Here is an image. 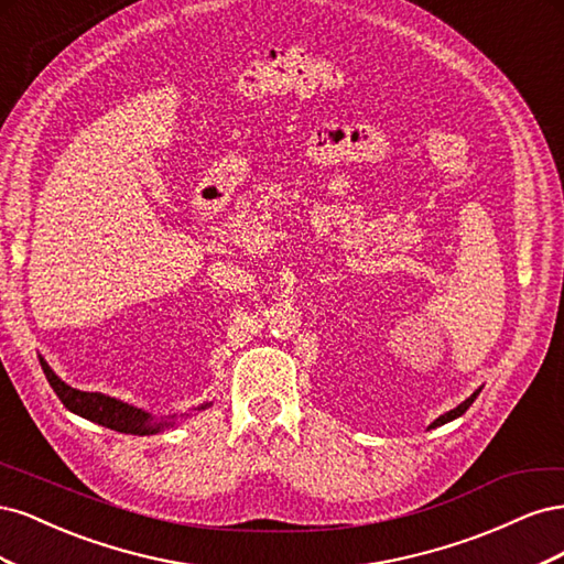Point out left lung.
<instances>
[{
	"instance_id": "obj_1",
	"label": "left lung",
	"mask_w": 564,
	"mask_h": 564,
	"mask_svg": "<svg viewBox=\"0 0 564 564\" xmlns=\"http://www.w3.org/2000/svg\"><path fill=\"white\" fill-rule=\"evenodd\" d=\"M477 395H480V390H475L473 395H470L466 402H460L456 409H452V412H447V414H442L440 419H435V421L431 423V429H437V425H445V423H449V421L458 419L460 414H466V409H468V406L475 402V398H477Z\"/></svg>"
}]
</instances>
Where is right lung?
<instances>
[{"instance_id":"1","label":"right lung","mask_w":564,"mask_h":564,"mask_svg":"<svg viewBox=\"0 0 564 564\" xmlns=\"http://www.w3.org/2000/svg\"><path fill=\"white\" fill-rule=\"evenodd\" d=\"M40 365L46 373V381L48 386L54 388V392L58 395V400L70 409L73 414L82 416V419H89L98 425H106V429L110 431H117V433H129V435H155L164 429H169V425H174V419H162V421H155L152 419V414L143 412V409L139 406H131L122 400H115V398H108L104 395V392H84V390H77V388H70L65 381H61L54 369H51L46 365L44 357H40ZM212 402L202 404L197 409H207Z\"/></svg>"}]
</instances>
